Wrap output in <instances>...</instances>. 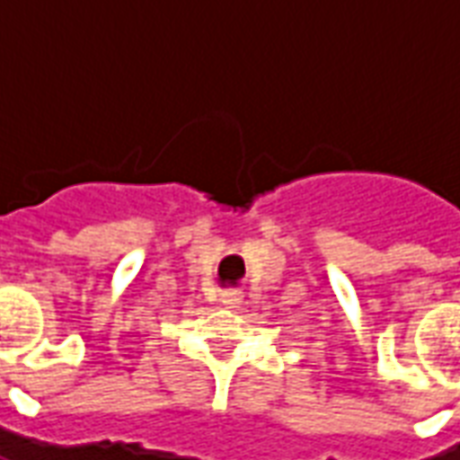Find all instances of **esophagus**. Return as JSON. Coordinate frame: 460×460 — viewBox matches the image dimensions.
<instances>
[{"mask_svg":"<svg viewBox=\"0 0 460 460\" xmlns=\"http://www.w3.org/2000/svg\"><path fill=\"white\" fill-rule=\"evenodd\" d=\"M219 300L221 305H226V308H239L241 300H243V293L241 290H224Z\"/></svg>","mask_w":460,"mask_h":460,"instance_id":"34e87169","label":"esophagus"}]
</instances>
